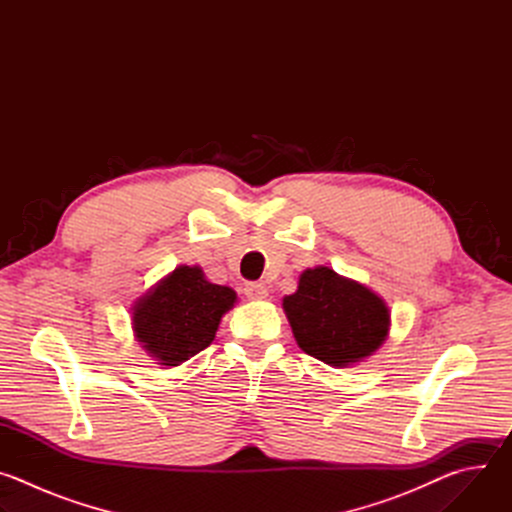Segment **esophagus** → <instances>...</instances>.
I'll list each match as a JSON object with an SVG mask.
<instances>
[{"label": "esophagus", "instance_id": "34e87169", "mask_svg": "<svg viewBox=\"0 0 512 512\" xmlns=\"http://www.w3.org/2000/svg\"><path fill=\"white\" fill-rule=\"evenodd\" d=\"M245 296L253 302H261V300H267L269 289L263 283H247L245 285Z\"/></svg>", "mask_w": 512, "mask_h": 512}]
</instances>
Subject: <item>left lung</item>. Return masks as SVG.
Returning <instances> with one entry per match:
<instances>
[{
  "mask_svg": "<svg viewBox=\"0 0 512 512\" xmlns=\"http://www.w3.org/2000/svg\"><path fill=\"white\" fill-rule=\"evenodd\" d=\"M281 306L298 346L334 369L373 356L389 338L387 302L326 265L302 271L298 289Z\"/></svg>",
  "mask_w": 512,
  "mask_h": 512,
  "instance_id": "1",
  "label": "left lung"
}]
</instances>
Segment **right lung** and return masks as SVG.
Segmentation results:
<instances>
[{
  "instance_id": "obj_1",
  "label": "right lung",
  "mask_w": 512,
  "mask_h": 512,
  "mask_svg": "<svg viewBox=\"0 0 512 512\" xmlns=\"http://www.w3.org/2000/svg\"><path fill=\"white\" fill-rule=\"evenodd\" d=\"M235 304L233 287L208 281L198 265H178L135 300L133 336L160 367H180L210 346Z\"/></svg>"
}]
</instances>
